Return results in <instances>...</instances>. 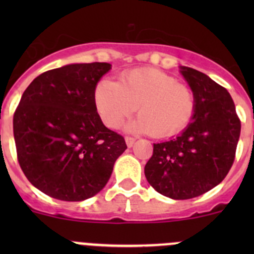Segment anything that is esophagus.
Wrapping results in <instances>:
<instances>
[{
  "label": "esophagus",
  "mask_w": 254,
  "mask_h": 254,
  "mask_svg": "<svg viewBox=\"0 0 254 254\" xmlns=\"http://www.w3.org/2000/svg\"><path fill=\"white\" fill-rule=\"evenodd\" d=\"M125 142H127V147H131V146L134 145V142H135V137L127 136V137H125Z\"/></svg>",
  "instance_id": "esophagus-1"
}]
</instances>
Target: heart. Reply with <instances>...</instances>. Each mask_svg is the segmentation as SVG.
<instances>
[{"mask_svg":"<svg viewBox=\"0 0 254 254\" xmlns=\"http://www.w3.org/2000/svg\"><path fill=\"white\" fill-rule=\"evenodd\" d=\"M94 103L104 124L118 129L137 107L139 117L129 125L136 132L168 137L186 129L195 112L188 86L156 68H135L118 81L103 79L94 89Z\"/></svg>","mask_w":254,"mask_h":254,"instance_id":"b5f03b06","label":"heart"}]
</instances>
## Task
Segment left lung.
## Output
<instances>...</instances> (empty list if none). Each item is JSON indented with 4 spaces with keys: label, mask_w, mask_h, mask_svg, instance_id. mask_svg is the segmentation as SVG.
<instances>
[{
    "label": "left lung",
    "mask_w": 254,
    "mask_h": 254,
    "mask_svg": "<svg viewBox=\"0 0 254 254\" xmlns=\"http://www.w3.org/2000/svg\"><path fill=\"white\" fill-rule=\"evenodd\" d=\"M195 97L191 122L179 136L153 143L145 166L150 186L176 200L191 199L221 183L236 155L241 122L226 88L205 73L181 66Z\"/></svg>",
    "instance_id": "obj_1"
}]
</instances>
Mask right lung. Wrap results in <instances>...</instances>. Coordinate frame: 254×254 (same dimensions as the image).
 Listing matches in <instances>:
<instances>
[{
	"label": "right lung",
	"instance_id": "add662e5",
	"mask_svg": "<svg viewBox=\"0 0 254 254\" xmlns=\"http://www.w3.org/2000/svg\"><path fill=\"white\" fill-rule=\"evenodd\" d=\"M108 63L49 70L27 87L13 115L17 157L28 181L51 198L96 195L127 150L122 135L102 123L94 89Z\"/></svg>",
	"mask_w": 254,
	"mask_h": 254
}]
</instances>
